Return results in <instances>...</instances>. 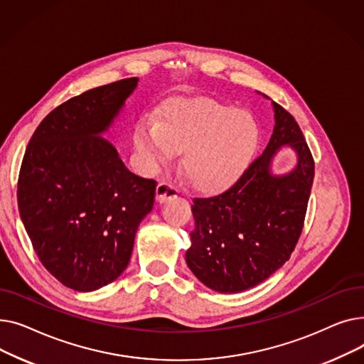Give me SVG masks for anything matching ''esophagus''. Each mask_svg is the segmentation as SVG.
Listing matches in <instances>:
<instances>
[{"label": "esophagus", "mask_w": 364, "mask_h": 364, "mask_svg": "<svg viewBox=\"0 0 364 364\" xmlns=\"http://www.w3.org/2000/svg\"><path fill=\"white\" fill-rule=\"evenodd\" d=\"M177 195H178V190L172 184L165 183V181L159 183V186L156 188V200L159 203H165L166 200H169L172 198H177Z\"/></svg>", "instance_id": "1"}]
</instances>
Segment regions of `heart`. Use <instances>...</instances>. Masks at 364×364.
Listing matches in <instances>:
<instances>
[{"mask_svg":"<svg viewBox=\"0 0 364 364\" xmlns=\"http://www.w3.org/2000/svg\"><path fill=\"white\" fill-rule=\"evenodd\" d=\"M259 127L251 113L211 99L168 102L155 127L139 125L136 144L150 168L169 162L181 150L180 165L192 184L206 193L230 187L252 161Z\"/></svg>","mask_w":364,"mask_h":364,"instance_id":"heart-1","label":"heart"}]
</instances>
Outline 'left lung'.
<instances>
[{"instance_id": "left-lung-1", "label": "left lung", "mask_w": 364, "mask_h": 364, "mask_svg": "<svg viewBox=\"0 0 364 364\" xmlns=\"http://www.w3.org/2000/svg\"><path fill=\"white\" fill-rule=\"evenodd\" d=\"M272 105L276 124L262 155L224 193L193 199L195 230L186 262L205 286L221 294H237L269 279L289 259L304 227L314 161L292 114ZM283 145L297 153V165L276 176L271 161Z\"/></svg>"}]
</instances>
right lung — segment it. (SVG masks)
<instances>
[{
    "instance_id": "1",
    "label": "right lung",
    "mask_w": 364,
    "mask_h": 364,
    "mask_svg": "<svg viewBox=\"0 0 364 364\" xmlns=\"http://www.w3.org/2000/svg\"><path fill=\"white\" fill-rule=\"evenodd\" d=\"M137 82L92 88L50 112L18 172V213L33 250L73 291L100 289L124 273L155 203L156 181L132 174L102 137Z\"/></svg>"
}]
</instances>
